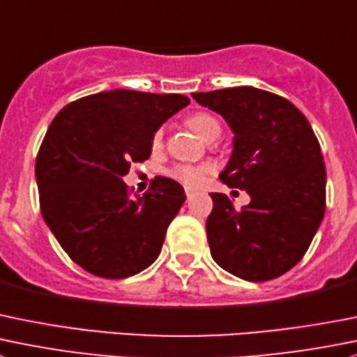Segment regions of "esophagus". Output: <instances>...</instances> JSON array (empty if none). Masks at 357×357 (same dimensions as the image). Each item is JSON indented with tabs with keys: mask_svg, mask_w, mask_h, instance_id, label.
I'll return each instance as SVG.
<instances>
[{
	"mask_svg": "<svg viewBox=\"0 0 357 357\" xmlns=\"http://www.w3.org/2000/svg\"><path fill=\"white\" fill-rule=\"evenodd\" d=\"M192 195H193V193L190 192V190H186V200H190V199H192Z\"/></svg>",
	"mask_w": 357,
	"mask_h": 357,
	"instance_id": "esophagus-1",
	"label": "esophagus"
}]
</instances>
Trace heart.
Segmentation results:
<instances>
[{
    "instance_id": "obj_1",
    "label": "heart",
    "mask_w": 357,
    "mask_h": 357,
    "mask_svg": "<svg viewBox=\"0 0 357 357\" xmlns=\"http://www.w3.org/2000/svg\"><path fill=\"white\" fill-rule=\"evenodd\" d=\"M186 126L200 136L202 139H209L211 136H220L221 126L218 122V119H214L209 113H193L186 119ZM162 139H164V132L160 129L155 130V134L151 136V150L158 151L162 148ZM171 178H174L176 181L183 183L188 188H199L204 185L207 174H209V167L207 165H174V167L169 171Z\"/></svg>"
}]
</instances>
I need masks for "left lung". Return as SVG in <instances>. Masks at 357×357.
Wrapping results in <instances>:
<instances>
[{"label":"left lung","mask_w":357,"mask_h":357,"mask_svg":"<svg viewBox=\"0 0 357 357\" xmlns=\"http://www.w3.org/2000/svg\"><path fill=\"white\" fill-rule=\"evenodd\" d=\"M234 130V153L220 174L245 190L242 209L211 193L206 230L214 261L251 282L286 274L309 249L326 211V167L309 120L288 99L255 86L192 94Z\"/></svg>","instance_id":"obj_1"}]
</instances>
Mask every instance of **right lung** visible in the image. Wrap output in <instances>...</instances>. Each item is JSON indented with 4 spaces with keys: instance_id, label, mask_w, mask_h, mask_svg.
I'll list each match as a JSON object with an SVG mask.
<instances>
[{
    "instance_id": "add662e5",
    "label": "right lung",
    "mask_w": 357,
    "mask_h": 357,
    "mask_svg": "<svg viewBox=\"0 0 357 357\" xmlns=\"http://www.w3.org/2000/svg\"><path fill=\"white\" fill-rule=\"evenodd\" d=\"M188 102L119 89L69 102L52 120L36 157L41 214L83 271L126 279L158 258L185 190L157 176L132 197L122 178L150 157L155 130Z\"/></svg>"
}]
</instances>
